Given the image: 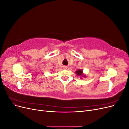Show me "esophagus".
<instances>
[{
	"instance_id": "1",
	"label": "esophagus",
	"mask_w": 129,
	"mask_h": 129,
	"mask_svg": "<svg viewBox=\"0 0 129 129\" xmlns=\"http://www.w3.org/2000/svg\"><path fill=\"white\" fill-rule=\"evenodd\" d=\"M67 68H68L67 66H64L63 67V69H67Z\"/></svg>"
}]
</instances>
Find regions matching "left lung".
Wrapping results in <instances>:
<instances>
[{
	"label": "left lung",
	"mask_w": 129,
	"mask_h": 129,
	"mask_svg": "<svg viewBox=\"0 0 129 129\" xmlns=\"http://www.w3.org/2000/svg\"><path fill=\"white\" fill-rule=\"evenodd\" d=\"M75 73L76 74L77 76H80L81 79H82V77H84V78L86 77V75H85V74H84L82 69H77L75 72Z\"/></svg>",
	"instance_id": "left-lung-1"
}]
</instances>
